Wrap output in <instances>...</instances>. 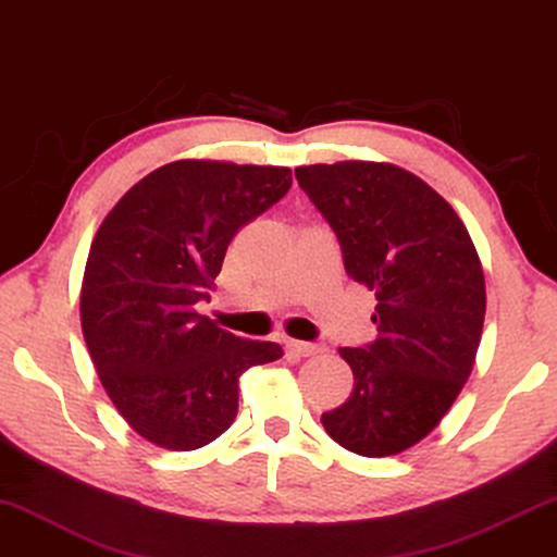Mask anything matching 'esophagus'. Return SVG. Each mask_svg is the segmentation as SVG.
I'll list each match as a JSON object with an SVG mask.
<instances>
[{"label": "esophagus", "mask_w": 557, "mask_h": 557, "mask_svg": "<svg viewBox=\"0 0 557 557\" xmlns=\"http://www.w3.org/2000/svg\"><path fill=\"white\" fill-rule=\"evenodd\" d=\"M286 349L292 357H317V354L324 351V346L321 344H311V342H288Z\"/></svg>", "instance_id": "obj_1"}]
</instances>
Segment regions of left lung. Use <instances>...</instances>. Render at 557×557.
<instances>
[{
	"label": "left lung",
	"instance_id": "8db88e82",
	"mask_svg": "<svg viewBox=\"0 0 557 557\" xmlns=\"http://www.w3.org/2000/svg\"><path fill=\"white\" fill-rule=\"evenodd\" d=\"M296 181L334 228L346 273L376 296L379 336L338 349L354 389L321 424L349 453L399 455L442 422L470 379L487 304L478 248L455 208L399 165H301Z\"/></svg>",
	"mask_w": 557,
	"mask_h": 557
}]
</instances>
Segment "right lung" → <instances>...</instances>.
Instances as JSON below:
<instances>
[{
	"instance_id": "right-lung-1",
	"label": "right lung",
	"mask_w": 557,
	"mask_h": 557,
	"mask_svg": "<svg viewBox=\"0 0 557 557\" xmlns=\"http://www.w3.org/2000/svg\"><path fill=\"white\" fill-rule=\"evenodd\" d=\"M292 188V168L173 160L133 185L95 233L79 292L87 351L143 440L188 453L228 430L244 372L281 359L200 317L225 248Z\"/></svg>"
}]
</instances>
